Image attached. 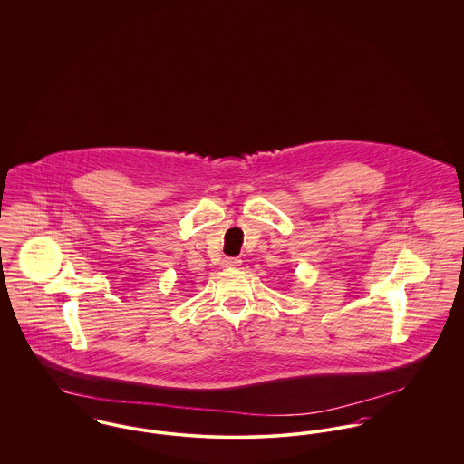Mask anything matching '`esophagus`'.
Here are the masks:
<instances>
[{
  "label": "esophagus",
  "instance_id": "34e87169",
  "mask_svg": "<svg viewBox=\"0 0 464 464\" xmlns=\"http://www.w3.org/2000/svg\"><path fill=\"white\" fill-rule=\"evenodd\" d=\"M238 266H242V259H238V257H226L222 261V267H226V269H235Z\"/></svg>",
  "mask_w": 464,
  "mask_h": 464
}]
</instances>
